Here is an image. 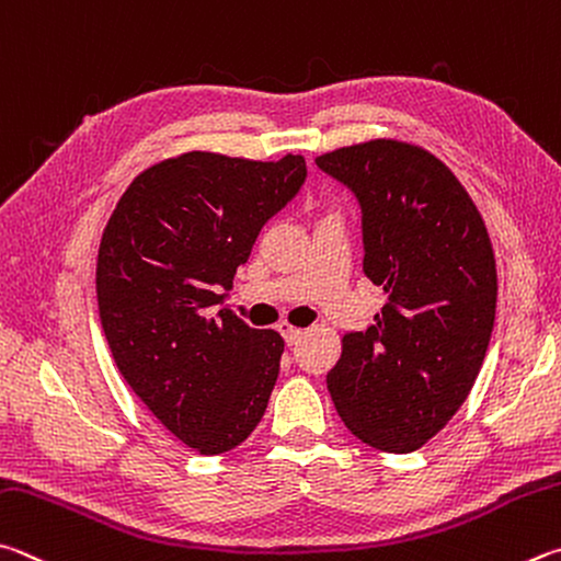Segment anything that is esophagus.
Listing matches in <instances>:
<instances>
[{"label":"esophagus","mask_w":561,"mask_h":561,"mask_svg":"<svg viewBox=\"0 0 561 561\" xmlns=\"http://www.w3.org/2000/svg\"><path fill=\"white\" fill-rule=\"evenodd\" d=\"M277 331L284 335V341H287L289 345H294V343H299V339H301V329H297V325H291V323H287V321H282L279 325H277Z\"/></svg>","instance_id":"esophagus-1"}]
</instances>
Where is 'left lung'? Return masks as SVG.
<instances>
[{"label":"left lung","mask_w":561,"mask_h":561,"mask_svg":"<svg viewBox=\"0 0 561 561\" xmlns=\"http://www.w3.org/2000/svg\"><path fill=\"white\" fill-rule=\"evenodd\" d=\"M316 167L358 198L363 272L387 294L368 331L343 335L329 392L363 444L416 451L463 404L491 343V238L461 181L422 147L373 139Z\"/></svg>","instance_id":"obj_1"}]
</instances>
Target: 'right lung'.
Instances as JSON below:
<instances>
[{"mask_svg": "<svg viewBox=\"0 0 561 561\" xmlns=\"http://www.w3.org/2000/svg\"><path fill=\"white\" fill-rule=\"evenodd\" d=\"M307 161L213 151L164 159L129 183L98 252V309L122 378L191 449H236L260 424L284 341L220 304L274 213L297 196Z\"/></svg>", "mask_w": 561, "mask_h": 561, "instance_id": "right-lung-1", "label": "right lung"}]
</instances>
